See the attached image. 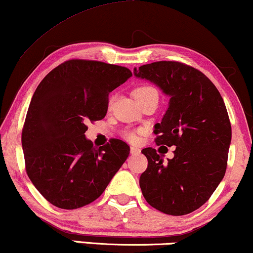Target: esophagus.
<instances>
[{
  "mask_svg": "<svg viewBox=\"0 0 253 253\" xmlns=\"http://www.w3.org/2000/svg\"><path fill=\"white\" fill-rule=\"evenodd\" d=\"M130 152H131V155H138L141 150H139L138 148H136V146H131V148H130Z\"/></svg>",
  "mask_w": 253,
  "mask_h": 253,
  "instance_id": "1",
  "label": "esophagus"
}]
</instances>
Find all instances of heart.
<instances>
[{
    "label": "heart",
    "mask_w": 253,
    "mask_h": 253,
    "mask_svg": "<svg viewBox=\"0 0 253 253\" xmlns=\"http://www.w3.org/2000/svg\"><path fill=\"white\" fill-rule=\"evenodd\" d=\"M151 92H157L154 88H151V86L149 85H142V86H138V88H136L133 90V97H141V96H144V95H148V93H151ZM112 101V98H110V103ZM126 138L127 141L135 143L138 141V136H137L136 132L133 131H127L126 132Z\"/></svg>",
    "instance_id": "obj_1"
}]
</instances>
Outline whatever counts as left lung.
<instances>
[{
    "label": "left lung",
    "mask_w": 253,
    "mask_h": 253,
    "mask_svg": "<svg viewBox=\"0 0 253 253\" xmlns=\"http://www.w3.org/2000/svg\"><path fill=\"white\" fill-rule=\"evenodd\" d=\"M133 75L170 97L162 122L155 124V141L176 146L168 163L155 149H143L148 168L139 178L142 193L161 212L188 214L208 202L225 174L231 143L225 103L204 74L179 62H154L135 68Z\"/></svg>",
    "instance_id": "1"
}]
</instances>
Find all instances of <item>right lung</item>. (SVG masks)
<instances>
[{"label":"right lung","mask_w":253,"mask_h":253,"mask_svg":"<svg viewBox=\"0 0 253 253\" xmlns=\"http://www.w3.org/2000/svg\"><path fill=\"white\" fill-rule=\"evenodd\" d=\"M131 76L126 67L70 60L39 84L22 130V148L28 177L52 205L74 210L90 204L126 161V142L111 139L96 148L84 133L86 122L107 115L109 93Z\"/></svg>","instance_id":"right-lung-1"}]
</instances>
